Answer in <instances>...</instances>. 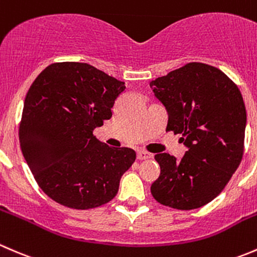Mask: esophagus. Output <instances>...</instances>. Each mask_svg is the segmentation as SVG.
Listing matches in <instances>:
<instances>
[{
	"instance_id": "obj_1",
	"label": "esophagus",
	"mask_w": 257,
	"mask_h": 257,
	"mask_svg": "<svg viewBox=\"0 0 257 257\" xmlns=\"http://www.w3.org/2000/svg\"><path fill=\"white\" fill-rule=\"evenodd\" d=\"M152 155L149 154L147 151H144V150H139L137 151V160H147V159H151Z\"/></svg>"
}]
</instances>
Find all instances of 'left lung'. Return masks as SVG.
Wrapping results in <instances>:
<instances>
[{"mask_svg":"<svg viewBox=\"0 0 257 257\" xmlns=\"http://www.w3.org/2000/svg\"><path fill=\"white\" fill-rule=\"evenodd\" d=\"M169 115L166 131L181 134L184 157L155 155L157 202L177 210L209 204L223 190L243 155L246 108L237 86L218 68L190 62L150 83Z\"/></svg>","mask_w":257,"mask_h":257,"instance_id":"left-lung-1","label":"left lung"}]
</instances>
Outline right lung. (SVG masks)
<instances>
[{
    "instance_id": "obj_1",
    "label": "right lung",
    "mask_w": 257,
    "mask_h": 257,
    "mask_svg": "<svg viewBox=\"0 0 257 257\" xmlns=\"http://www.w3.org/2000/svg\"><path fill=\"white\" fill-rule=\"evenodd\" d=\"M125 82L83 62L47 66L30 87L20 123V146L48 197L77 210L116 196L136 160L128 147H110L93 130L112 117Z\"/></svg>"
}]
</instances>
